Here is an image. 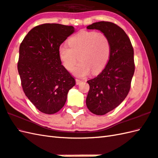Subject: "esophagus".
<instances>
[{
  "label": "esophagus",
  "mask_w": 158,
  "mask_h": 158,
  "mask_svg": "<svg viewBox=\"0 0 158 158\" xmlns=\"http://www.w3.org/2000/svg\"><path fill=\"white\" fill-rule=\"evenodd\" d=\"M75 81H76V84H77V85H79L80 83H81L82 82L81 80L78 79H75Z\"/></svg>",
  "instance_id": "obj_1"
}]
</instances>
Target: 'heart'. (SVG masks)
Segmentation results:
<instances>
[{"label": "heart", "instance_id": "heart-1", "mask_svg": "<svg viewBox=\"0 0 158 158\" xmlns=\"http://www.w3.org/2000/svg\"><path fill=\"white\" fill-rule=\"evenodd\" d=\"M69 45H61L58 56L64 67L72 71L78 61L81 62L74 70L77 77H85L92 71L101 72L108 63L110 54V41L105 33L83 31L70 37Z\"/></svg>", "mask_w": 158, "mask_h": 158}]
</instances>
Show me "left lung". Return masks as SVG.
Returning a JSON list of instances; mask_svg holds the SVG:
<instances>
[{
	"instance_id": "obj_1",
	"label": "left lung",
	"mask_w": 158,
	"mask_h": 158,
	"mask_svg": "<svg viewBox=\"0 0 158 158\" xmlns=\"http://www.w3.org/2000/svg\"><path fill=\"white\" fill-rule=\"evenodd\" d=\"M87 28L105 33L110 43V58L105 68L88 81L90 88L86 105L92 113L103 115L118 106L129 93L135 70L134 49L125 31L113 22H95Z\"/></svg>"
}]
</instances>
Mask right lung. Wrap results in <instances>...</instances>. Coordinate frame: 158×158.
Masks as SVG:
<instances>
[{
	"label": "right lung",
	"instance_id": "add662e5",
	"mask_svg": "<svg viewBox=\"0 0 158 158\" xmlns=\"http://www.w3.org/2000/svg\"><path fill=\"white\" fill-rule=\"evenodd\" d=\"M74 31L72 26L43 23L30 31L20 44L18 70L22 89L43 113L59 111L75 85L58 56L59 47Z\"/></svg>",
	"mask_w": 158,
	"mask_h": 158
}]
</instances>
